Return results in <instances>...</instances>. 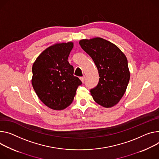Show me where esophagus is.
<instances>
[{
  "label": "esophagus",
  "mask_w": 159,
  "mask_h": 159,
  "mask_svg": "<svg viewBox=\"0 0 159 159\" xmlns=\"http://www.w3.org/2000/svg\"><path fill=\"white\" fill-rule=\"evenodd\" d=\"M80 80H81L82 82H84V80H85V76H83V77H80Z\"/></svg>",
  "instance_id": "obj_1"
}]
</instances>
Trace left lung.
<instances>
[{"mask_svg":"<svg viewBox=\"0 0 159 159\" xmlns=\"http://www.w3.org/2000/svg\"><path fill=\"white\" fill-rule=\"evenodd\" d=\"M79 44L91 57L100 77L98 85L91 89L93 99L105 108L117 105L130 79L126 56L117 46L100 37L82 39Z\"/></svg>","mask_w":159,"mask_h":159,"instance_id":"8db88e82","label":"left lung"}]
</instances>
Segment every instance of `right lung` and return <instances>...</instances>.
Listing matches in <instances>:
<instances>
[{
  "instance_id": "1",
  "label": "right lung",
  "mask_w": 159,
  "mask_h": 159,
  "mask_svg": "<svg viewBox=\"0 0 159 159\" xmlns=\"http://www.w3.org/2000/svg\"><path fill=\"white\" fill-rule=\"evenodd\" d=\"M73 47L71 42L55 44L43 51L32 66L34 89L41 102L52 110L68 107L82 84L68 61Z\"/></svg>"
}]
</instances>
